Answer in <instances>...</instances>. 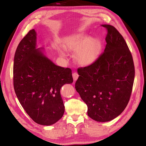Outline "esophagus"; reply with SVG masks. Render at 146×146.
<instances>
[{
  "mask_svg": "<svg viewBox=\"0 0 146 146\" xmlns=\"http://www.w3.org/2000/svg\"><path fill=\"white\" fill-rule=\"evenodd\" d=\"M78 76H79L78 74L76 72H74V73H73V78L74 81H76V80L77 79H78Z\"/></svg>",
  "mask_w": 146,
  "mask_h": 146,
  "instance_id": "34e87169",
  "label": "esophagus"
}]
</instances>
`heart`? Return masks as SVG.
I'll return each instance as SVG.
<instances>
[{"mask_svg": "<svg viewBox=\"0 0 146 146\" xmlns=\"http://www.w3.org/2000/svg\"><path fill=\"white\" fill-rule=\"evenodd\" d=\"M63 47L66 51H76V61L82 66H88L97 60L101 49V42L98 39L90 38L84 35H76L65 38ZM59 53L64 56V52L59 50Z\"/></svg>", "mask_w": 146, "mask_h": 146, "instance_id": "obj_1", "label": "heart"}]
</instances>
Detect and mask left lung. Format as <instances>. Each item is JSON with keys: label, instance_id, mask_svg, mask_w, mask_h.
Masks as SVG:
<instances>
[{"label": "left lung", "instance_id": "1", "mask_svg": "<svg viewBox=\"0 0 146 146\" xmlns=\"http://www.w3.org/2000/svg\"><path fill=\"white\" fill-rule=\"evenodd\" d=\"M107 29L104 51L90 65L78 68L75 88L87 105L88 115L108 122L124 110L131 97L135 76L132 56L115 27Z\"/></svg>", "mask_w": 146, "mask_h": 146}]
</instances>
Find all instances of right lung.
I'll use <instances>...</instances> for the list:
<instances>
[{
    "mask_svg": "<svg viewBox=\"0 0 146 146\" xmlns=\"http://www.w3.org/2000/svg\"><path fill=\"white\" fill-rule=\"evenodd\" d=\"M36 49V33L30 30L15 52L13 83L22 107L38 124L51 125L63 117L62 86L72 83L71 70L56 65Z\"/></svg>",
    "mask_w": 146,
    "mask_h": 146,
    "instance_id": "1",
    "label": "right lung"
}]
</instances>
